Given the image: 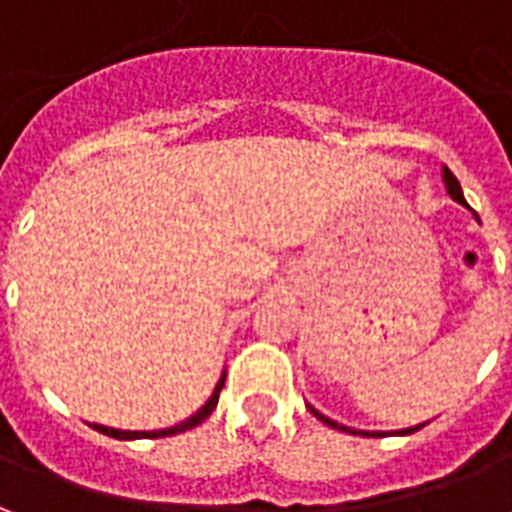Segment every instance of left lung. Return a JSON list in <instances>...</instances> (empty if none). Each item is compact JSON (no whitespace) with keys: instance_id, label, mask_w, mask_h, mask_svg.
<instances>
[{"instance_id":"obj_1","label":"left lung","mask_w":512,"mask_h":512,"mask_svg":"<svg viewBox=\"0 0 512 512\" xmlns=\"http://www.w3.org/2000/svg\"><path fill=\"white\" fill-rule=\"evenodd\" d=\"M441 180H444V186H447V194H450L452 200L458 202V205H463V208H469V202H466V197H463V191H461V183H458V178H455V175H452L447 167H441ZM474 219H477V213H474ZM307 408H310V414H315V417L321 419L323 425L343 430V433H354V436H367V439H381V436H386V433L408 436V433H414V430L425 428V422H422V425H414V428H403V430H356V428H348V425H340V422H334V419H329L326 414H321L318 408H312L310 403H307Z\"/></svg>"}]
</instances>
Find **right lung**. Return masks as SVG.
Returning a JSON list of instances; mask_svg holds the SVG:
<instances>
[{
    "instance_id": "add662e5",
    "label": "right lung",
    "mask_w": 512,
    "mask_h": 512,
    "mask_svg": "<svg viewBox=\"0 0 512 512\" xmlns=\"http://www.w3.org/2000/svg\"><path fill=\"white\" fill-rule=\"evenodd\" d=\"M224 378H227V370H224L222 378L216 381L211 397L205 400V406H200V408H197V411H194V414H191V417H186V419H183V422H178V425H172V428H161V430H120V428H106V425H98V422H93V428L98 430V433H104V436H112V439H120V441L164 439V436H175V433H183V430L197 428L200 422H205V419L211 417L213 408H216V403H219V392H222Z\"/></svg>"
}]
</instances>
